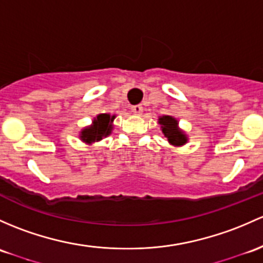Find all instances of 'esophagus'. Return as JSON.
<instances>
[{"mask_svg": "<svg viewBox=\"0 0 263 263\" xmlns=\"http://www.w3.org/2000/svg\"><path fill=\"white\" fill-rule=\"evenodd\" d=\"M131 110H132V113H134V115L140 116V115H142L143 107H142V106H134V107H132V108H131Z\"/></svg>", "mask_w": 263, "mask_h": 263, "instance_id": "34e87169", "label": "esophagus"}]
</instances>
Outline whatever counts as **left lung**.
I'll return each instance as SVG.
<instances>
[{
  "instance_id": "1",
  "label": "left lung",
  "mask_w": 263,
  "mask_h": 263,
  "mask_svg": "<svg viewBox=\"0 0 263 263\" xmlns=\"http://www.w3.org/2000/svg\"><path fill=\"white\" fill-rule=\"evenodd\" d=\"M157 122L160 124V129H161L162 135L166 137L168 143L173 145L174 147H180V146L187 143L189 137H187L186 132L182 131L179 127V121L175 117L167 115L160 116Z\"/></svg>"
}]
</instances>
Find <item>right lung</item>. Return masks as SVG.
<instances>
[{
    "label": "right lung",
    "instance_id": "right-lung-1",
    "mask_svg": "<svg viewBox=\"0 0 263 263\" xmlns=\"http://www.w3.org/2000/svg\"><path fill=\"white\" fill-rule=\"evenodd\" d=\"M116 116L109 115V113H99L93 118L92 124L85 126L79 132V139L87 145L98 142L104 137L109 136L113 129V121Z\"/></svg>",
    "mask_w": 263,
    "mask_h": 263
}]
</instances>
